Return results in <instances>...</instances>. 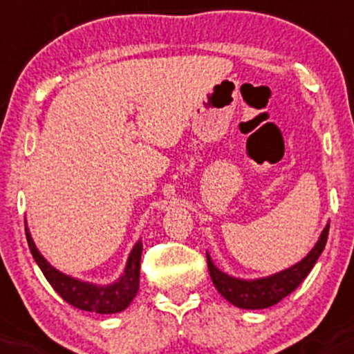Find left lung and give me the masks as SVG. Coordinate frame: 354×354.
<instances>
[{"label": "left lung", "mask_w": 354, "mask_h": 354, "mask_svg": "<svg viewBox=\"0 0 354 354\" xmlns=\"http://www.w3.org/2000/svg\"><path fill=\"white\" fill-rule=\"evenodd\" d=\"M327 235H329V225L320 233V239L317 240L315 247L308 252V256L300 261L298 264L291 266L290 269L278 272L274 276L262 279H254V281H243V279L232 278V276L221 272L216 266L211 262L209 256L207 259V269L209 276L213 279L216 290L227 298L228 301L240 308H249V310H257V308H268L281 301L288 297L291 291L297 290L300 283L304 281L312 271L313 264L317 262L324 247H326Z\"/></svg>", "instance_id": "left-lung-1"}]
</instances>
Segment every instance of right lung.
<instances>
[{
	"mask_svg": "<svg viewBox=\"0 0 354 354\" xmlns=\"http://www.w3.org/2000/svg\"><path fill=\"white\" fill-rule=\"evenodd\" d=\"M25 235H27L28 249H30L32 256L35 262L39 264L41 271L49 281V285L56 290V293L68 301L73 307L80 308V310L86 312H97V313H118L122 312L127 305L133 301L136 297L138 286H140V268H141V252H143V243L138 242L134 249L131 250V256L127 259L126 271H124L122 278L118 283L109 286H95L88 285V283L78 281L63 272L56 271L49 262L41 256V252L35 247L34 240H32L30 233L25 228Z\"/></svg>",
	"mask_w": 354,
	"mask_h": 354,
	"instance_id": "add662e5",
	"label": "right lung"
}]
</instances>
